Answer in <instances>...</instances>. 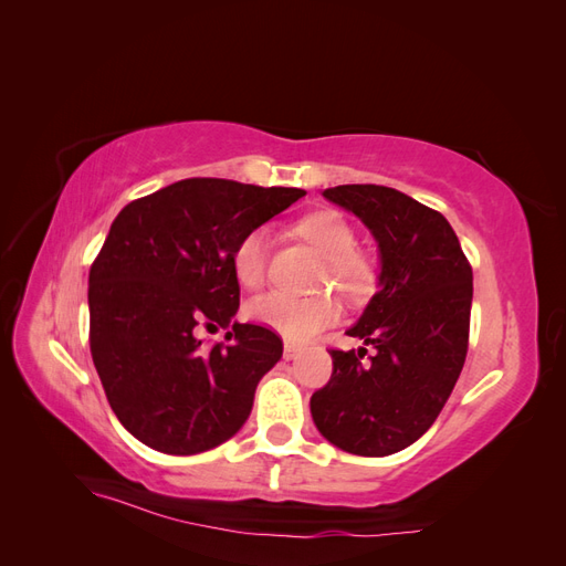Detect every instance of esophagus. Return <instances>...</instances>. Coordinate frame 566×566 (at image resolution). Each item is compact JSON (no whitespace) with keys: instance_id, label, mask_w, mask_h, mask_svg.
<instances>
[{"instance_id":"1","label":"esophagus","mask_w":566,"mask_h":566,"mask_svg":"<svg viewBox=\"0 0 566 566\" xmlns=\"http://www.w3.org/2000/svg\"><path fill=\"white\" fill-rule=\"evenodd\" d=\"M300 347L297 345H293V342H285V347H283V358L285 361H293V358H297L300 356Z\"/></svg>"}]
</instances>
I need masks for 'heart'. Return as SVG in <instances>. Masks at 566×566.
<instances>
[{
  "label": "heart",
  "instance_id": "obj_1",
  "mask_svg": "<svg viewBox=\"0 0 566 566\" xmlns=\"http://www.w3.org/2000/svg\"><path fill=\"white\" fill-rule=\"evenodd\" d=\"M293 233L310 245L321 260L314 287H335L349 304L368 302L378 290V266L358 248V233L352 221L335 210L304 214ZM233 273L248 290L262 287L269 269V231L252 229L233 248ZM342 306L335 295L316 293L312 297H290L269 293L250 302L248 314L256 323L269 325L287 339L304 342L339 318Z\"/></svg>",
  "mask_w": 566,
  "mask_h": 566
}]
</instances>
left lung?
<instances>
[{"label":"left lung","mask_w":566,"mask_h":566,"mask_svg":"<svg viewBox=\"0 0 566 566\" xmlns=\"http://www.w3.org/2000/svg\"><path fill=\"white\" fill-rule=\"evenodd\" d=\"M323 196L378 241L380 290L347 335L375 349H331L333 375L312 397L337 449L382 458L418 441L449 401L468 356L472 266L441 212L389 186L347 184Z\"/></svg>","instance_id":"obj_1"}]
</instances>
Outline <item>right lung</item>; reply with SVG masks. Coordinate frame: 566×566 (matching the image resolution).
Wrapping results in <instances>:
<instances>
[{"label":"right lung","instance_id":"1","mask_svg":"<svg viewBox=\"0 0 566 566\" xmlns=\"http://www.w3.org/2000/svg\"><path fill=\"white\" fill-rule=\"evenodd\" d=\"M302 188L193 177L132 200L90 269V347L125 430L169 455L210 451L248 420L256 382L283 354L276 331L231 323L233 248ZM198 327H231L202 348Z\"/></svg>","mask_w":566,"mask_h":566}]
</instances>
